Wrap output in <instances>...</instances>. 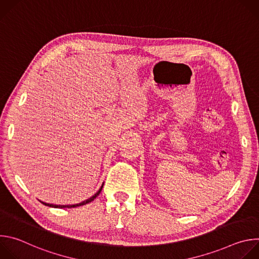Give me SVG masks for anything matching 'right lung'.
Segmentation results:
<instances>
[{
	"label": "right lung",
	"mask_w": 259,
	"mask_h": 259,
	"mask_svg": "<svg viewBox=\"0 0 259 259\" xmlns=\"http://www.w3.org/2000/svg\"><path fill=\"white\" fill-rule=\"evenodd\" d=\"M102 188H103V183H102L101 188L99 189V191H98L96 194H94L91 198H89V199H87L86 201H83V202H81V203H79V204H73V205H54V204H49V203H45V202H42V201H40V202H41L43 205H45V206L53 207V208H60V209H61V208H76V207H80V206H83V205H86V204L92 202L97 196H99V194H100Z\"/></svg>",
	"instance_id": "add662e5"
}]
</instances>
